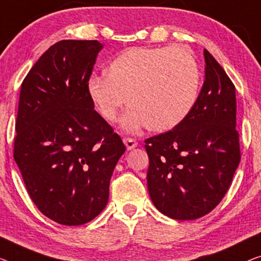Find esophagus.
<instances>
[{
	"label": "esophagus",
	"mask_w": 261,
	"mask_h": 261,
	"mask_svg": "<svg viewBox=\"0 0 261 261\" xmlns=\"http://www.w3.org/2000/svg\"><path fill=\"white\" fill-rule=\"evenodd\" d=\"M123 142H124V144H125L127 150L134 149V147L137 146V144H138L137 142H136L135 138H131V137H124Z\"/></svg>",
	"instance_id": "obj_1"
}]
</instances>
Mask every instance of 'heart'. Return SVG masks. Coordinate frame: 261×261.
<instances>
[{
	"label": "heart",
	"instance_id": "1",
	"mask_svg": "<svg viewBox=\"0 0 261 261\" xmlns=\"http://www.w3.org/2000/svg\"><path fill=\"white\" fill-rule=\"evenodd\" d=\"M199 83V65L186 46L131 48L111 62L107 76L90 77L88 92L109 122L117 118L127 98L130 107L120 120L127 132L147 125L153 131H168L191 111Z\"/></svg>",
	"mask_w": 261,
	"mask_h": 261
}]
</instances>
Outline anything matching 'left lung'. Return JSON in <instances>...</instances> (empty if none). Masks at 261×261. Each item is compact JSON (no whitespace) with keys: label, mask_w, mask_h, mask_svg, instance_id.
I'll return each instance as SVG.
<instances>
[{"label":"left lung","mask_w":261,"mask_h":261,"mask_svg":"<svg viewBox=\"0 0 261 261\" xmlns=\"http://www.w3.org/2000/svg\"><path fill=\"white\" fill-rule=\"evenodd\" d=\"M205 81L189 115L172 130L145 139L147 189L163 215L192 220L220 203L240 158L236 87L204 49Z\"/></svg>","instance_id":"obj_1"}]
</instances>
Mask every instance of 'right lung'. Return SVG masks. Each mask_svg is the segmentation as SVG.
<instances>
[{"label":"right lung","mask_w":261,"mask_h":261,"mask_svg":"<svg viewBox=\"0 0 261 261\" xmlns=\"http://www.w3.org/2000/svg\"><path fill=\"white\" fill-rule=\"evenodd\" d=\"M102 48L95 40L57 42L38 58L19 91L14 159L37 208L68 226L103 211L126 149L89 97Z\"/></svg>","instance_id":"add662e5"}]
</instances>
